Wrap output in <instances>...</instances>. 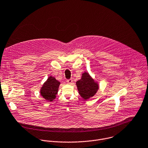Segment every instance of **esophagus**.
<instances>
[{"mask_svg":"<svg viewBox=\"0 0 148 148\" xmlns=\"http://www.w3.org/2000/svg\"><path fill=\"white\" fill-rule=\"evenodd\" d=\"M67 82L69 84H71L73 82V80H72L71 79H68V80H67Z\"/></svg>","mask_w":148,"mask_h":148,"instance_id":"1","label":"esophagus"}]
</instances>
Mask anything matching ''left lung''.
I'll return each mask as SVG.
<instances>
[{
	"instance_id": "obj_1",
	"label": "left lung",
	"mask_w": 148,
	"mask_h": 148,
	"mask_svg": "<svg viewBox=\"0 0 148 148\" xmlns=\"http://www.w3.org/2000/svg\"><path fill=\"white\" fill-rule=\"evenodd\" d=\"M76 85L79 95L85 100L94 96L99 89L97 81L87 71L82 74L81 78L76 82Z\"/></svg>"
}]
</instances>
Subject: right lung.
I'll list each match as a JSON object with an SVG mask.
<instances>
[{"mask_svg": "<svg viewBox=\"0 0 148 148\" xmlns=\"http://www.w3.org/2000/svg\"><path fill=\"white\" fill-rule=\"evenodd\" d=\"M60 82L54 77L49 76L43 84L40 89L41 96L47 101H52L55 100L58 92Z\"/></svg>", "mask_w": 148, "mask_h": 148, "instance_id": "right-lung-1", "label": "right lung"}]
</instances>
